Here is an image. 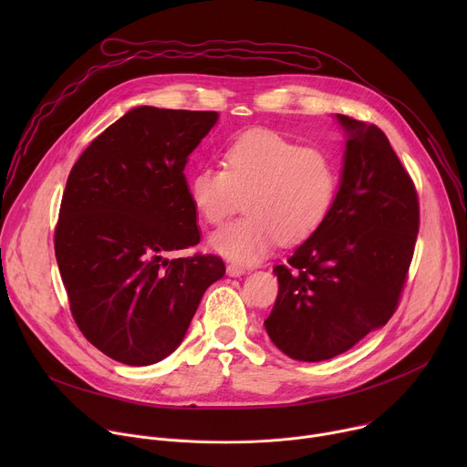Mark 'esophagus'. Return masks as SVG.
<instances>
[{"mask_svg":"<svg viewBox=\"0 0 467 467\" xmlns=\"http://www.w3.org/2000/svg\"><path fill=\"white\" fill-rule=\"evenodd\" d=\"M245 270H247V268H244L242 264H236V262H231V264H227V274H229L231 277H238V275L245 274Z\"/></svg>","mask_w":467,"mask_h":467,"instance_id":"obj_1","label":"esophagus"}]
</instances>
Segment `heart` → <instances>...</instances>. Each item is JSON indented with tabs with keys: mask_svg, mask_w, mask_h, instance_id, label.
<instances>
[{
	"mask_svg": "<svg viewBox=\"0 0 467 467\" xmlns=\"http://www.w3.org/2000/svg\"><path fill=\"white\" fill-rule=\"evenodd\" d=\"M190 179L197 216L223 225L245 199L247 218L218 231L211 245L227 258L254 262L279 240L301 244L314 236L335 209L340 168L328 151L301 146L275 130L251 129Z\"/></svg>",
	"mask_w": 467,
	"mask_h": 467,
	"instance_id": "obj_1",
	"label": "heart"
}]
</instances>
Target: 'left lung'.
I'll return each mask as SVG.
<instances>
[{"instance_id":"obj_1","label":"left lung","mask_w":467,"mask_h":467,"mask_svg":"<svg viewBox=\"0 0 467 467\" xmlns=\"http://www.w3.org/2000/svg\"><path fill=\"white\" fill-rule=\"evenodd\" d=\"M349 140L335 209L274 274L264 321L290 358L328 360L388 323L401 299L420 231L414 181L384 132L338 114Z\"/></svg>"}]
</instances>
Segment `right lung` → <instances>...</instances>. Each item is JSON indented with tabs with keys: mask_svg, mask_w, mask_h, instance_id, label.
Segmentation results:
<instances>
[{
	"mask_svg": "<svg viewBox=\"0 0 467 467\" xmlns=\"http://www.w3.org/2000/svg\"><path fill=\"white\" fill-rule=\"evenodd\" d=\"M214 110L137 107L74 164L55 227V256L83 337L127 366H150L182 342L218 254L168 258L199 244L184 179Z\"/></svg>",
	"mask_w": 467,
	"mask_h": 467,
	"instance_id": "1",
	"label": "right lung"
}]
</instances>
